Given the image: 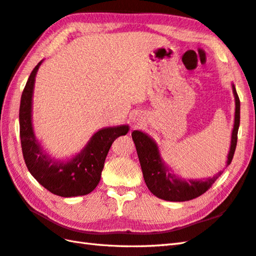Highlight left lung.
<instances>
[{
  "label": "left lung",
  "instance_id": "obj_1",
  "mask_svg": "<svg viewBox=\"0 0 256 256\" xmlns=\"http://www.w3.org/2000/svg\"><path fill=\"white\" fill-rule=\"evenodd\" d=\"M232 88L236 96V118L226 166L231 164L233 155H234L238 142V131L240 126V99H238L234 86H232ZM132 138L135 143V148H136L146 186L148 187L152 194L160 199L167 201H187L197 198L200 194H204L211 187V184L216 180V178L224 172H219L214 177L208 178L206 180H182V179L172 175L168 170V168L160 158L157 145L150 136L140 131H134L132 132Z\"/></svg>",
  "mask_w": 256,
  "mask_h": 256
}]
</instances>
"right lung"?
<instances>
[{
  "label": "right lung",
  "instance_id": "obj_1",
  "mask_svg": "<svg viewBox=\"0 0 256 256\" xmlns=\"http://www.w3.org/2000/svg\"><path fill=\"white\" fill-rule=\"evenodd\" d=\"M32 69L20 98V136L25 164L30 172L48 192L60 197L90 194L100 182L108 152L114 140L128 132V125L98 131L88 145L67 162L48 158L42 152L32 126V96L38 68Z\"/></svg>",
  "mask_w": 256,
  "mask_h": 256
}]
</instances>
